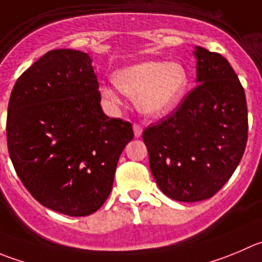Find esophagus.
Here are the masks:
<instances>
[{
    "label": "esophagus",
    "mask_w": 262,
    "mask_h": 262,
    "mask_svg": "<svg viewBox=\"0 0 262 262\" xmlns=\"http://www.w3.org/2000/svg\"><path fill=\"white\" fill-rule=\"evenodd\" d=\"M134 135H135V138H140L141 134H143V127L139 126V124H134Z\"/></svg>",
    "instance_id": "obj_1"
}]
</instances>
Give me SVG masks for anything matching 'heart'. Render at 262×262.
I'll return each instance as SVG.
<instances>
[{
    "mask_svg": "<svg viewBox=\"0 0 262 262\" xmlns=\"http://www.w3.org/2000/svg\"><path fill=\"white\" fill-rule=\"evenodd\" d=\"M116 84H103L100 91L112 104L121 103V92L138 100L139 108L150 116L172 111L185 92L188 76L180 64L141 61L114 73Z\"/></svg>",
    "mask_w": 262,
    "mask_h": 262,
    "instance_id": "1",
    "label": "heart"
}]
</instances>
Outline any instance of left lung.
<instances>
[{"mask_svg":"<svg viewBox=\"0 0 262 262\" xmlns=\"http://www.w3.org/2000/svg\"><path fill=\"white\" fill-rule=\"evenodd\" d=\"M194 56L198 84L143 133L154 180L179 202L215 195L238 167L248 136L245 90L229 61L201 46Z\"/></svg>","mask_w":262,"mask_h":262,"instance_id":"obj_1","label":"left lung"}]
</instances>
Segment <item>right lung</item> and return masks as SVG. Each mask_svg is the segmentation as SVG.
<instances>
[{
    "label": "right lung",
    "instance_id": "1",
    "mask_svg": "<svg viewBox=\"0 0 262 262\" xmlns=\"http://www.w3.org/2000/svg\"><path fill=\"white\" fill-rule=\"evenodd\" d=\"M91 58L51 50L15 83L7 108V148L27 190L68 216L96 212L109 196L133 124L100 106Z\"/></svg>",
    "mask_w": 262,
    "mask_h": 262
}]
</instances>
